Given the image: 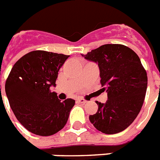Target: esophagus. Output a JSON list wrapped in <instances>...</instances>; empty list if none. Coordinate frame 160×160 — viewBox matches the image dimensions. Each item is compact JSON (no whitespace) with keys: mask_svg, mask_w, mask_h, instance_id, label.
Returning a JSON list of instances; mask_svg holds the SVG:
<instances>
[{"mask_svg":"<svg viewBox=\"0 0 160 160\" xmlns=\"http://www.w3.org/2000/svg\"><path fill=\"white\" fill-rule=\"evenodd\" d=\"M77 101L79 103H81V104H85V103L87 102V101H86L85 99H83V98H78Z\"/></svg>","mask_w":160,"mask_h":160,"instance_id":"34e87169","label":"esophagus"}]
</instances>
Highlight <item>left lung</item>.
<instances>
[{"mask_svg": "<svg viewBox=\"0 0 160 160\" xmlns=\"http://www.w3.org/2000/svg\"><path fill=\"white\" fill-rule=\"evenodd\" d=\"M82 56L98 64L108 96L105 104L96 101L98 110L90 121L104 134L123 131L136 119L146 94L148 77L139 56L119 44L103 45Z\"/></svg>", "mask_w": 160, "mask_h": 160, "instance_id": "obj_1", "label": "left lung"}]
</instances>
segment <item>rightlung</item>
Returning a JSON list of instances; mask_svg holds the SVG:
<instances>
[{
	"mask_svg": "<svg viewBox=\"0 0 160 160\" xmlns=\"http://www.w3.org/2000/svg\"><path fill=\"white\" fill-rule=\"evenodd\" d=\"M70 55L45 51L29 52L16 62L6 81V94L18 121L31 133L50 136L67 123L75 101H60L51 92L58 71Z\"/></svg>",
	"mask_w": 160,
	"mask_h": 160,
	"instance_id": "obj_1",
	"label": "right lung"
}]
</instances>
